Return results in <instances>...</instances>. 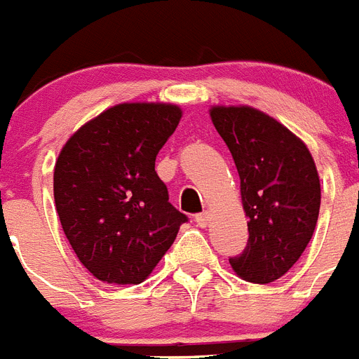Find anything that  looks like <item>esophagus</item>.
<instances>
[{
    "label": "esophagus",
    "mask_w": 359,
    "mask_h": 359,
    "mask_svg": "<svg viewBox=\"0 0 359 359\" xmlns=\"http://www.w3.org/2000/svg\"><path fill=\"white\" fill-rule=\"evenodd\" d=\"M209 222H210V214L209 212H201V214H198V216H196V223H198L201 229H205V226L209 225Z\"/></svg>",
    "instance_id": "1"
}]
</instances>
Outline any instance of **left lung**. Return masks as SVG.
I'll return each mask as SVG.
<instances>
[{
    "label": "left lung",
    "mask_w": 359,
    "mask_h": 359,
    "mask_svg": "<svg viewBox=\"0 0 359 359\" xmlns=\"http://www.w3.org/2000/svg\"><path fill=\"white\" fill-rule=\"evenodd\" d=\"M209 114L231 150L249 217L247 247L229 263L241 280L272 283L298 262L316 229V163L296 134L262 110L216 105Z\"/></svg>",
    "instance_id": "obj_1"
}]
</instances>
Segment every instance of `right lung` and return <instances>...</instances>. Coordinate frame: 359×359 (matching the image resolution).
<instances>
[{
  "label": "right lung",
  "mask_w": 359,
  "mask_h": 359,
  "mask_svg": "<svg viewBox=\"0 0 359 359\" xmlns=\"http://www.w3.org/2000/svg\"><path fill=\"white\" fill-rule=\"evenodd\" d=\"M182 114L172 103H119L81 125L61 149L54 167L57 216L97 280L145 281L187 222L168 203L154 168Z\"/></svg>",
  "instance_id": "add662e5"
}]
</instances>
